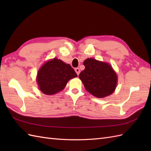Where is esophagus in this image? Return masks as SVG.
Listing matches in <instances>:
<instances>
[{"instance_id":"34e87169","label":"esophagus","mask_w":151,"mask_h":151,"mask_svg":"<svg viewBox=\"0 0 151 151\" xmlns=\"http://www.w3.org/2000/svg\"><path fill=\"white\" fill-rule=\"evenodd\" d=\"M75 70L76 73L77 74V75H79V73H80V69H79V68H78V67H77V68H75Z\"/></svg>"}]
</instances>
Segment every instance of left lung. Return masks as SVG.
I'll use <instances>...</instances> for the list:
<instances>
[{
	"label": "left lung",
	"mask_w": 151,
	"mask_h": 151,
	"mask_svg": "<svg viewBox=\"0 0 151 151\" xmlns=\"http://www.w3.org/2000/svg\"><path fill=\"white\" fill-rule=\"evenodd\" d=\"M85 69L80 73L86 90L98 98L111 95L117 85V75L111 66L107 63L88 58L84 62Z\"/></svg>",
	"instance_id": "1"
}]
</instances>
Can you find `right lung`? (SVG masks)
Instances as JSON below:
<instances>
[{
	"mask_svg": "<svg viewBox=\"0 0 151 151\" xmlns=\"http://www.w3.org/2000/svg\"><path fill=\"white\" fill-rule=\"evenodd\" d=\"M77 75L69 64L54 58L41 67L37 76V82L41 92L54 95L62 91L70 79Z\"/></svg>",
	"mask_w": 151,
	"mask_h": 151,
	"instance_id": "right-lung-1",
	"label": "right lung"
}]
</instances>
